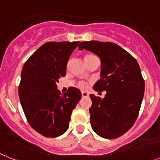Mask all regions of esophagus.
I'll use <instances>...</instances> for the list:
<instances>
[{"mask_svg": "<svg viewBox=\"0 0 160 160\" xmlns=\"http://www.w3.org/2000/svg\"><path fill=\"white\" fill-rule=\"evenodd\" d=\"M81 95H82V98H86V97H88V93L86 92H81Z\"/></svg>", "mask_w": 160, "mask_h": 160, "instance_id": "obj_1", "label": "esophagus"}]
</instances>
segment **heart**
<instances>
[{
    "mask_svg": "<svg viewBox=\"0 0 160 160\" xmlns=\"http://www.w3.org/2000/svg\"><path fill=\"white\" fill-rule=\"evenodd\" d=\"M95 56L92 54H86L84 56V61H86L88 59H90L92 58H94ZM77 87L80 89H86L87 87H88V83L85 82V81H80V82L77 84Z\"/></svg>",
    "mask_w": 160,
    "mask_h": 160,
    "instance_id": "1",
    "label": "heart"
}]
</instances>
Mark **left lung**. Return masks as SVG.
I'll use <instances>...</instances> for the list:
<instances>
[{"instance_id":"8db88e82","label":"left lung","mask_w":160,"mask_h":160,"mask_svg":"<svg viewBox=\"0 0 160 160\" xmlns=\"http://www.w3.org/2000/svg\"><path fill=\"white\" fill-rule=\"evenodd\" d=\"M79 49L91 51L102 61V78L93 88L107 94L103 99L89 95L92 128L102 138H119L132 128L140 111L145 91L140 67L132 55L115 43L84 41Z\"/></svg>"}]
</instances>
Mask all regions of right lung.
Wrapping results in <instances>:
<instances>
[{
	"label": "right lung",
	"instance_id": "1",
	"mask_svg": "<svg viewBox=\"0 0 160 160\" xmlns=\"http://www.w3.org/2000/svg\"><path fill=\"white\" fill-rule=\"evenodd\" d=\"M79 43H45L22 68L18 94L24 115L31 127L46 138L61 136L68 130L72 111L81 98L75 87H70L64 95L57 89Z\"/></svg>",
	"mask_w": 160,
	"mask_h": 160
}]
</instances>
